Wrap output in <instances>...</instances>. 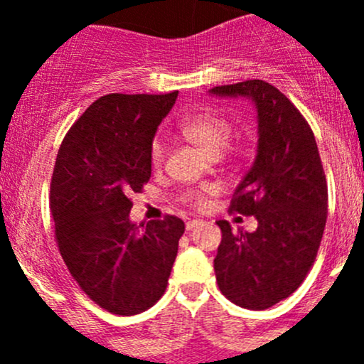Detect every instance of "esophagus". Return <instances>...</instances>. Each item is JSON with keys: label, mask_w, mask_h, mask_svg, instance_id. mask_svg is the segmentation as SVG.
<instances>
[{"label": "esophagus", "mask_w": 364, "mask_h": 364, "mask_svg": "<svg viewBox=\"0 0 364 364\" xmlns=\"http://www.w3.org/2000/svg\"><path fill=\"white\" fill-rule=\"evenodd\" d=\"M200 220H188V222H186V230H192V229H196L197 225H200Z\"/></svg>", "instance_id": "obj_1"}]
</instances>
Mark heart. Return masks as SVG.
I'll return each instance as SVG.
<instances>
[{"label":"heart","mask_w":364,"mask_h":364,"mask_svg":"<svg viewBox=\"0 0 364 364\" xmlns=\"http://www.w3.org/2000/svg\"><path fill=\"white\" fill-rule=\"evenodd\" d=\"M179 134L185 141L199 148L208 156H218L230 137V124L220 114L211 111H197L188 114L179 123ZM164 142L156 139L151 148L153 164H160L164 159ZM200 203V199H197Z\"/></svg>","instance_id":"b5f03b06"}]
</instances>
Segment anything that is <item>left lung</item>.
<instances>
[{
  "label": "left lung",
  "instance_id": "obj_1",
  "mask_svg": "<svg viewBox=\"0 0 364 364\" xmlns=\"http://www.w3.org/2000/svg\"><path fill=\"white\" fill-rule=\"evenodd\" d=\"M211 97L247 98L257 112V153L234 190L230 211L255 216L257 229L220 220L218 287L248 310H266L303 284L328 218V185L314 132L284 93L253 79L216 86Z\"/></svg>",
  "mask_w": 364,
  "mask_h": 364
}]
</instances>
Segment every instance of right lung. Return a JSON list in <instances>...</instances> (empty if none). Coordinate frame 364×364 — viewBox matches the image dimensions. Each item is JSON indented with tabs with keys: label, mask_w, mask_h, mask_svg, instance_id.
I'll use <instances>...</instances> for the list:
<instances>
[{
	"label": "right lung",
	"mask_w": 364,
	"mask_h": 364,
	"mask_svg": "<svg viewBox=\"0 0 364 364\" xmlns=\"http://www.w3.org/2000/svg\"><path fill=\"white\" fill-rule=\"evenodd\" d=\"M168 95L98 98L73 123L58 151L50 213L60 253L79 287L116 315H137L164 296L185 223L176 216L137 225L130 193L151 178L159 124Z\"/></svg>",
	"instance_id": "obj_1"
}]
</instances>
